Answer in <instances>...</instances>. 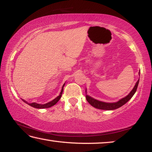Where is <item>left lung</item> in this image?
<instances>
[{
  "mask_svg": "<svg viewBox=\"0 0 152 152\" xmlns=\"http://www.w3.org/2000/svg\"><path fill=\"white\" fill-rule=\"evenodd\" d=\"M139 75L140 76V71L139 72ZM139 80L137 81V83H135L134 88H133L132 90L130 91L129 94H128L127 96H126L125 97L120 99L117 102H107L100 101V100H96L94 99V98L90 96L89 95H88L87 92H86V100H87V101L89 102L91 105L96 109H102V110H114V109H118L122 106H123L124 104L126 103L128 100L131 99V98L133 96V95H134L135 94V92H136L137 87H138V85H139Z\"/></svg>",
  "mask_w": 152,
  "mask_h": 152,
  "instance_id": "1",
  "label": "left lung"
}]
</instances>
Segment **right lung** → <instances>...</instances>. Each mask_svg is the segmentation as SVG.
<instances>
[{
  "label": "right lung",
  "mask_w": 152,
  "mask_h": 152,
  "mask_svg": "<svg viewBox=\"0 0 152 152\" xmlns=\"http://www.w3.org/2000/svg\"><path fill=\"white\" fill-rule=\"evenodd\" d=\"M64 85H65V83H64V84H63L62 88V90H61V92H60L59 96H57L56 98V99L52 100V101L47 102V103H45V104H39V103H37V102H32V103H28V102H27L26 101V100H23V101H24V102H26V103L28 104L30 106L34 107V108H37V109L50 108V107H52V106L54 105V104H56L57 102H58V100H59L60 99V98H61V96H62V92H63V88H64Z\"/></svg>",
  "instance_id": "obj_1"
}]
</instances>
